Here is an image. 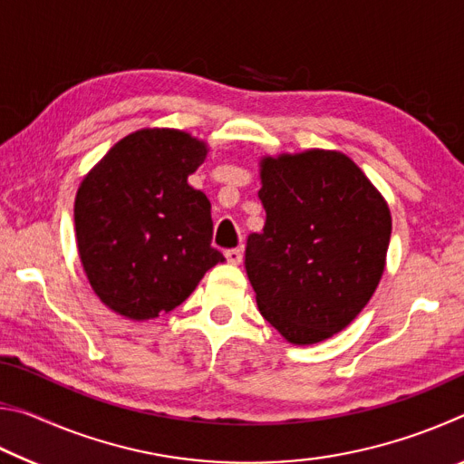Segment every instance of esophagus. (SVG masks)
Listing matches in <instances>:
<instances>
[{
	"instance_id": "34e87169",
	"label": "esophagus",
	"mask_w": 464,
	"mask_h": 464,
	"mask_svg": "<svg viewBox=\"0 0 464 464\" xmlns=\"http://www.w3.org/2000/svg\"><path fill=\"white\" fill-rule=\"evenodd\" d=\"M227 260L233 266H239L243 262V247H235V249H227Z\"/></svg>"
}]
</instances>
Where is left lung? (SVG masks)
Listing matches in <instances>:
<instances>
[{"instance_id":"1","label":"left lung","mask_w":464,"mask_h":464,"mask_svg":"<svg viewBox=\"0 0 464 464\" xmlns=\"http://www.w3.org/2000/svg\"><path fill=\"white\" fill-rule=\"evenodd\" d=\"M262 233L246 270L262 317L296 345L340 334L371 301L387 264L391 210L348 155L327 149L260 160Z\"/></svg>"}]
</instances>
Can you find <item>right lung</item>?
Segmentation results:
<instances>
[{
	"label": "right lung",
	"instance_id": "1",
	"mask_svg": "<svg viewBox=\"0 0 464 464\" xmlns=\"http://www.w3.org/2000/svg\"><path fill=\"white\" fill-rule=\"evenodd\" d=\"M207 153L186 130L140 129L83 176L73 208L77 251L108 309L132 321L160 317L225 262L210 246V202L188 184Z\"/></svg>",
	"mask_w": 464,
	"mask_h": 464
}]
</instances>
